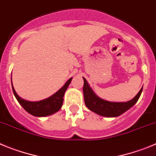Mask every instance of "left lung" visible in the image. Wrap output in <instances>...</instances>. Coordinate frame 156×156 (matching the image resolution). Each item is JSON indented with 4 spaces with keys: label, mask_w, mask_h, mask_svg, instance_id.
Masks as SVG:
<instances>
[{
    "label": "left lung",
    "mask_w": 156,
    "mask_h": 156,
    "mask_svg": "<svg viewBox=\"0 0 156 156\" xmlns=\"http://www.w3.org/2000/svg\"><path fill=\"white\" fill-rule=\"evenodd\" d=\"M84 79L83 93L85 106L96 114L106 117H116L125 113L130 108L132 107L139 99L142 92L143 87L140 89L138 93L131 100L127 102H109L101 99L94 92L88 81L85 78Z\"/></svg>",
    "instance_id": "left-lung-1"
}]
</instances>
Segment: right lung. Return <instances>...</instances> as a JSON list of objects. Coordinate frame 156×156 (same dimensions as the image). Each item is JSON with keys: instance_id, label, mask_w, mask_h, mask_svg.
I'll return each mask as SVG.
<instances>
[{"instance_id": "add662e5", "label": "right lung", "mask_w": 156, "mask_h": 156, "mask_svg": "<svg viewBox=\"0 0 156 156\" xmlns=\"http://www.w3.org/2000/svg\"><path fill=\"white\" fill-rule=\"evenodd\" d=\"M71 80H72V78H69L68 81H66L64 86L60 88L54 95H52L51 96L47 98V99L37 101V102L28 101L21 98L15 92L13 85H12V91H13V93L16 99L19 102V104L25 109L26 111H27L28 113L34 116L43 117V116L54 114V113H57V111L60 110L63 105V102H64V93H65L68 87L69 86Z\"/></svg>"}]
</instances>
